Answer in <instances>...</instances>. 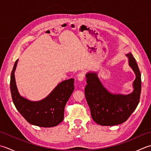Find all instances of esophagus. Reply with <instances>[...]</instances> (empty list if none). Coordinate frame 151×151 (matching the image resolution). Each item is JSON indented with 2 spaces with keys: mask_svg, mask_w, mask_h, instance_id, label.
Masks as SVG:
<instances>
[{
  "mask_svg": "<svg viewBox=\"0 0 151 151\" xmlns=\"http://www.w3.org/2000/svg\"><path fill=\"white\" fill-rule=\"evenodd\" d=\"M84 77H85V76H84V73H81L78 75V80L80 82L83 81L84 80Z\"/></svg>",
  "mask_w": 151,
  "mask_h": 151,
  "instance_id": "1",
  "label": "esophagus"
}]
</instances>
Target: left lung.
Instances as JSON below:
<instances>
[{
	"instance_id": "1",
	"label": "left lung",
	"mask_w": 151,
	"mask_h": 151,
	"mask_svg": "<svg viewBox=\"0 0 151 151\" xmlns=\"http://www.w3.org/2000/svg\"><path fill=\"white\" fill-rule=\"evenodd\" d=\"M129 66L135 75L133 91L124 95L109 91L104 87L97 72L86 74L87 84L84 92L92 119L101 126L120 124L128 119L139 102L141 91V73L131 52L126 54Z\"/></svg>"
}]
</instances>
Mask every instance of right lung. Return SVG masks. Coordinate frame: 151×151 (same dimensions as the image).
<instances>
[{"label": "right lung", "mask_w": 151, "mask_h": 151, "mask_svg": "<svg viewBox=\"0 0 151 151\" xmlns=\"http://www.w3.org/2000/svg\"><path fill=\"white\" fill-rule=\"evenodd\" d=\"M18 60L14 65L10 76V91L15 107L32 125L50 128L58 125L63 120L64 109L73 92V78L61 82L45 98L33 101L25 98L17 90L15 70Z\"/></svg>", "instance_id": "add662e5"}]
</instances>
